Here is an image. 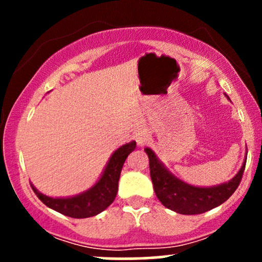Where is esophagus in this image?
I'll list each match as a JSON object with an SVG mask.
<instances>
[{"label": "esophagus", "instance_id": "obj_1", "mask_svg": "<svg viewBox=\"0 0 262 262\" xmlns=\"http://www.w3.org/2000/svg\"><path fill=\"white\" fill-rule=\"evenodd\" d=\"M149 139V133L146 130H139L135 133V140H137L138 145H144Z\"/></svg>", "mask_w": 262, "mask_h": 262}]
</instances>
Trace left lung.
<instances>
[{
	"label": "left lung",
	"mask_w": 262,
	"mask_h": 262,
	"mask_svg": "<svg viewBox=\"0 0 262 262\" xmlns=\"http://www.w3.org/2000/svg\"><path fill=\"white\" fill-rule=\"evenodd\" d=\"M145 152L149 156L150 176L156 197L166 208L180 214H201L224 203L240 185L246 165L245 159L242 169L230 181L214 187H196L169 172L151 149L145 148Z\"/></svg>",
	"instance_id": "left-lung-1"
}]
</instances>
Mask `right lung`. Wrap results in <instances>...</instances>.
Masks as SVG:
<instances>
[{
    "mask_svg": "<svg viewBox=\"0 0 262 262\" xmlns=\"http://www.w3.org/2000/svg\"><path fill=\"white\" fill-rule=\"evenodd\" d=\"M137 146L135 141L124 144L111 156L101 179L86 192L68 198H53L40 193L34 186L32 189L45 206L71 218H89L98 214L112 204L118 191V181L125 159Z\"/></svg>",
    "mask_w": 262,
    "mask_h": 262,
    "instance_id": "1",
    "label": "right lung"
}]
</instances>
